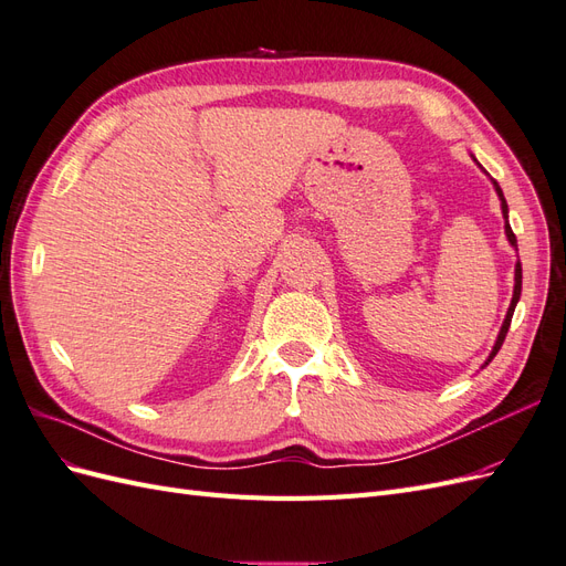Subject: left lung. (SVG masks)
I'll list each match as a JSON object with an SVG mask.
<instances>
[{
    "label": "left lung",
    "instance_id": "left-lung-1",
    "mask_svg": "<svg viewBox=\"0 0 566 566\" xmlns=\"http://www.w3.org/2000/svg\"><path fill=\"white\" fill-rule=\"evenodd\" d=\"M493 186H495V193H499V198H501V210H503V217H505V235H507L510 245H512V248H517V238H515V233H512V229H510V224H507V202H505V198H503L501 186L495 184V181H493ZM520 295H522V264L517 262V266H515V293H512V302H510L507 316H505V321H503V328H501L499 339H495V345H493V349H491V354H489V358H486V364H484V366H489V364H491V358H493L495 354H499V349L503 347L505 335H507V328H510V321H512V314H515V306H517V302H520Z\"/></svg>",
    "mask_w": 566,
    "mask_h": 566
}]
</instances>
